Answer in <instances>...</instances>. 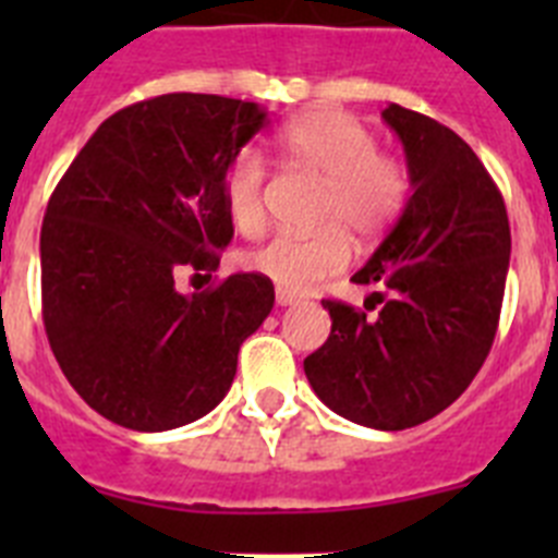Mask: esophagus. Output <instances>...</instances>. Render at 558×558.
Returning <instances> with one entry per match:
<instances>
[{"label":"esophagus","instance_id":"obj_1","mask_svg":"<svg viewBox=\"0 0 558 558\" xmlns=\"http://www.w3.org/2000/svg\"><path fill=\"white\" fill-rule=\"evenodd\" d=\"M299 302V295L295 293H290V290H276V304H279V307H288V304H295Z\"/></svg>","mask_w":558,"mask_h":558}]
</instances>
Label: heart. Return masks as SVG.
<instances>
[{
    "mask_svg": "<svg viewBox=\"0 0 558 558\" xmlns=\"http://www.w3.org/2000/svg\"><path fill=\"white\" fill-rule=\"evenodd\" d=\"M284 161L324 181L315 231H279L245 259L251 270L284 290H307L338 274L349 259V234L372 243L397 226L411 204L413 179L405 161L379 150L366 122L347 111H310L276 133ZM223 201L243 234L265 226V165L254 150H240L226 167Z\"/></svg>",
    "mask_w": 558,
    "mask_h": 558,
    "instance_id": "b5f03b06",
    "label": "heart"
}]
</instances>
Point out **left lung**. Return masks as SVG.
<instances>
[{
	"label": "left lung",
	"mask_w": 558,
	"mask_h": 558,
	"mask_svg": "<svg viewBox=\"0 0 558 558\" xmlns=\"http://www.w3.org/2000/svg\"><path fill=\"white\" fill-rule=\"evenodd\" d=\"M405 147L413 195L354 284L377 315L324 299L332 332L304 374L338 416L405 430L450 408L495 343L511 229L506 204L472 147L397 102L383 111Z\"/></svg>",
	"instance_id": "left-lung-1"
}]
</instances>
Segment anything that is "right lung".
<instances>
[{
    "mask_svg": "<svg viewBox=\"0 0 558 558\" xmlns=\"http://www.w3.org/2000/svg\"><path fill=\"white\" fill-rule=\"evenodd\" d=\"M256 102L159 95L111 113L63 172L41 226V313L58 366L113 425L172 430L206 416L236 352L274 307L263 274L211 276L234 226L226 167L265 128Z\"/></svg>",
    "mask_w": 558,
    "mask_h": 558,
    "instance_id": "obj_1",
    "label": "right lung"
}]
</instances>
